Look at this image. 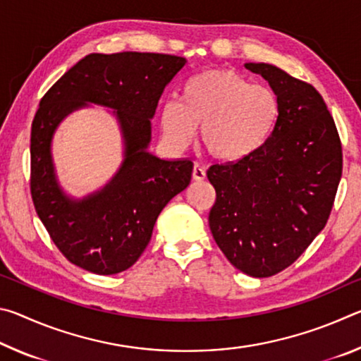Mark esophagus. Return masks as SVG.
Instances as JSON below:
<instances>
[{"label":"esophagus","instance_id":"esophagus-1","mask_svg":"<svg viewBox=\"0 0 361 361\" xmlns=\"http://www.w3.org/2000/svg\"><path fill=\"white\" fill-rule=\"evenodd\" d=\"M205 170L200 167V166H197V164H195L194 166V169H192V180H195V181H202V180H205Z\"/></svg>","mask_w":361,"mask_h":361}]
</instances>
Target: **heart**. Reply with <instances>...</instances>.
<instances>
[{
  "label": "heart",
  "mask_w": 361,
  "mask_h": 361,
  "mask_svg": "<svg viewBox=\"0 0 361 361\" xmlns=\"http://www.w3.org/2000/svg\"><path fill=\"white\" fill-rule=\"evenodd\" d=\"M282 114L277 92L252 84L232 70H207L183 84L180 102L167 100L159 122L164 138L176 149L192 142L200 127V145L218 162L235 164L256 154Z\"/></svg>",
  "instance_id": "heart-1"
}]
</instances>
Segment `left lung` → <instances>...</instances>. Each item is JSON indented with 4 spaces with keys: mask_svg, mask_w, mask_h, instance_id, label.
Masks as SVG:
<instances>
[{
    "mask_svg": "<svg viewBox=\"0 0 361 361\" xmlns=\"http://www.w3.org/2000/svg\"><path fill=\"white\" fill-rule=\"evenodd\" d=\"M245 68L276 90L282 114L256 154L209 169L216 191L209 224L231 264L261 279L293 264L325 228L341 181L342 148L315 87L269 63Z\"/></svg>",
    "mask_w": 361,
    "mask_h": 361,
    "instance_id": "left-lung-1",
    "label": "left lung"
}]
</instances>
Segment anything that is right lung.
Returning a JSON list of instances; mask_svg holds the SVG:
<instances>
[{"mask_svg": "<svg viewBox=\"0 0 361 361\" xmlns=\"http://www.w3.org/2000/svg\"><path fill=\"white\" fill-rule=\"evenodd\" d=\"M185 65V57L167 54H89L41 99L30 145L32 197L51 239L78 267L113 276L135 264L159 213L191 181L189 159H161L148 151L159 99ZM90 104L112 109L125 159L105 187L76 200L56 180L51 138L66 115Z\"/></svg>", "mask_w": 361, "mask_h": 361, "instance_id": "right-lung-1", "label": "right lung"}]
</instances>
